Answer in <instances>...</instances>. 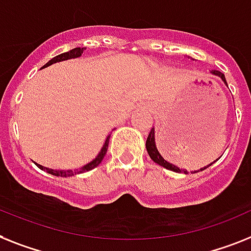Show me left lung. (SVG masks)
<instances>
[{"instance_id": "left-lung-1", "label": "left lung", "mask_w": 251, "mask_h": 251, "mask_svg": "<svg viewBox=\"0 0 251 251\" xmlns=\"http://www.w3.org/2000/svg\"><path fill=\"white\" fill-rule=\"evenodd\" d=\"M210 73H212L213 75L219 76V78H221V79H222L223 82H225L226 86H227V82H226L225 74L221 73L219 70H212ZM227 87H228V86H227ZM146 150H148L149 155H150V158L152 159V160H154L155 163H156V164L161 165V167H164L165 169H169V171L177 172V173H185V175H187V173H188V172L185 171V169H179V168L176 167L175 164H171V163H168V161L165 160V159L163 158V156H161L160 154H159L158 149H156V145H155V129H154V128L151 129V132H150V133H149L148 140H146ZM218 159H217V160H218ZM217 160H215V161H217ZM215 161H214V163H215ZM212 164H213V163H212ZM212 164H209V165H206V167L201 168L200 171H204V169H206V168L210 167V165H212ZM200 171L191 172V173H196V172H200Z\"/></svg>"}]
</instances>
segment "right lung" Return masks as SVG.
<instances>
[{"label": "right lung", "mask_w": 251, "mask_h": 251, "mask_svg": "<svg viewBox=\"0 0 251 251\" xmlns=\"http://www.w3.org/2000/svg\"><path fill=\"white\" fill-rule=\"evenodd\" d=\"M86 49H83V47H75V49L70 50V51H68V52H64V53H60V55L55 56L53 59H51L47 64H45V65L42 66L43 68H47V66L52 65V64L55 63H60V61H64V60H69V59H75V57H79V56H82V53H83V51ZM109 138H110V136H107L106 140H105V142H103L102 148H101L100 152L97 154V156L95 159H93L92 161H90L88 164L83 165V167H80L79 169H74V171H72V169H68V171H57V169H51V168H46V167H42L41 164H37V167L39 168V169H42V171H46L47 173H50V175L52 176H56V177H72V176L74 175H78V173H84V172H88L91 171V169H93V168H96L97 165L100 164L101 161H102L103 156H105V154H106L107 151V145H109Z\"/></svg>", "instance_id": "1"}]
</instances>
